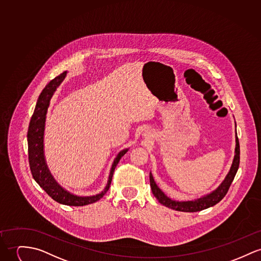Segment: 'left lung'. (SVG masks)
Segmentation results:
<instances>
[{
    "mask_svg": "<svg viewBox=\"0 0 261 261\" xmlns=\"http://www.w3.org/2000/svg\"><path fill=\"white\" fill-rule=\"evenodd\" d=\"M237 127V124H236ZM237 131V130H236ZM240 154H241V150H240V142L238 135L236 133V150H234V158L232 161L230 170L228 172V174L226 175L225 179L222 180L221 185L212 193L193 200V201H175L170 199L169 197H167L162 191L160 188L157 186V184L155 182L153 175L150 173V186L152 189V193L155 196V198L159 201L160 203L163 205L170 207L172 210L175 211H179V212H185V213H195V212H200L202 210H205L207 207H211L215 204H217L218 202L224 198V196L226 195L232 180L234 179L237 172L239 170V166H240Z\"/></svg>",
    "mask_w": 261,
    "mask_h": 261,
    "instance_id": "8db88e82",
    "label": "left lung"
}]
</instances>
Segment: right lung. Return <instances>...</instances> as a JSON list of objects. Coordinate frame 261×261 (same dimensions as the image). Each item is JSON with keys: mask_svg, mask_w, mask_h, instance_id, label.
<instances>
[{"mask_svg": "<svg viewBox=\"0 0 261 261\" xmlns=\"http://www.w3.org/2000/svg\"><path fill=\"white\" fill-rule=\"evenodd\" d=\"M67 71L62 72L60 75L49 81V83L43 88L41 91L39 99L37 101V105L34 111V114L31 118L28 130V152H29V163L33 178L40 185V188L45 191V193L56 201L73 206H81L89 203H93L99 201L101 198L107 193L109 190L112 176L114 170L120 161L121 158L126 154L129 149H123L120 151L116 158L113 161L110 174L107 180V185L104 190L94 196L81 197L77 195H73L63 189L60 184L55 180L51 173L48 170L44 158V150H43V135H44V126L47 108L49 106V102L56 92L57 88L60 83L65 79Z\"/></svg>", "mask_w": 261, "mask_h": 261, "instance_id": "1", "label": "right lung"}]
</instances>
